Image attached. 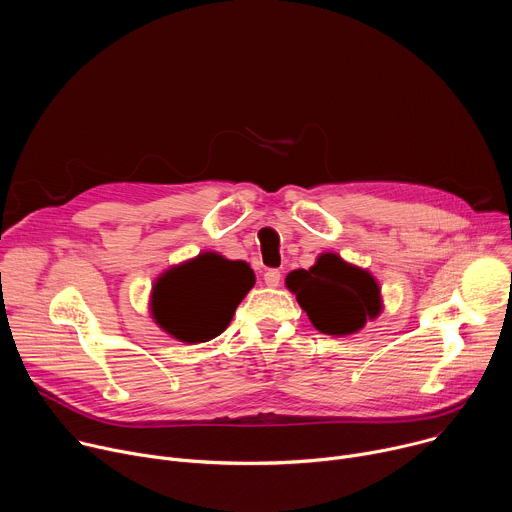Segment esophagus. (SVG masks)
<instances>
[{
  "label": "esophagus",
  "instance_id": "1",
  "mask_svg": "<svg viewBox=\"0 0 512 512\" xmlns=\"http://www.w3.org/2000/svg\"><path fill=\"white\" fill-rule=\"evenodd\" d=\"M263 277H265V283L269 287H277L281 283V271L279 269H267Z\"/></svg>",
  "mask_w": 512,
  "mask_h": 512
}]
</instances>
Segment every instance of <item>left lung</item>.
Returning a JSON list of instances; mask_svg holds the SVG:
<instances>
[{"label":"left lung","instance_id":"obj_1","mask_svg":"<svg viewBox=\"0 0 512 512\" xmlns=\"http://www.w3.org/2000/svg\"><path fill=\"white\" fill-rule=\"evenodd\" d=\"M285 285L324 334H352L381 312V291L373 275L334 253H324L308 271H291Z\"/></svg>","mask_w":512,"mask_h":512}]
</instances>
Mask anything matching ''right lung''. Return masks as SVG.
Masks as SVG:
<instances>
[{
  "instance_id": "add662e5",
  "label": "right lung",
  "mask_w": 512,
  "mask_h": 512,
  "mask_svg": "<svg viewBox=\"0 0 512 512\" xmlns=\"http://www.w3.org/2000/svg\"><path fill=\"white\" fill-rule=\"evenodd\" d=\"M253 283L255 273L245 261L204 253L158 279L152 312L174 338L206 342L225 332Z\"/></svg>"
}]
</instances>
